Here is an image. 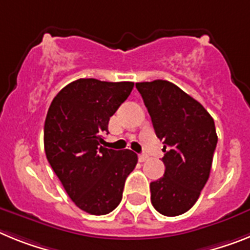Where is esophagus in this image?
<instances>
[{"label":"esophagus","mask_w":250,"mask_h":250,"mask_svg":"<svg viewBox=\"0 0 250 250\" xmlns=\"http://www.w3.org/2000/svg\"><path fill=\"white\" fill-rule=\"evenodd\" d=\"M138 160H140V162H145L148 160V156L147 155H138Z\"/></svg>","instance_id":"obj_1"}]
</instances>
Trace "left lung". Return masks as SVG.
<instances>
[{
    "mask_svg": "<svg viewBox=\"0 0 250 250\" xmlns=\"http://www.w3.org/2000/svg\"><path fill=\"white\" fill-rule=\"evenodd\" d=\"M136 88L164 143L165 173L149 185L151 203L162 215H181L209 179L218 143L215 123L199 102L167 80L136 83Z\"/></svg>",
    "mask_w": 250,
    "mask_h": 250,
    "instance_id": "8db88e82",
    "label": "left lung"
}]
</instances>
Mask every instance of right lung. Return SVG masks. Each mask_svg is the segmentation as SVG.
Wrapping results in <instances>:
<instances>
[{"label": "right lung", "instance_id": "obj_1", "mask_svg": "<svg viewBox=\"0 0 250 250\" xmlns=\"http://www.w3.org/2000/svg\"><path fill=\"white\" fill-rule=\"evenodd\" d=\"M132 82L78 79L56 94L44 127L46 158L66 194L83 211L105 215L122 200L138 161L131 149L102 146L108 122L133 89Z\"/></svg>", "mask_w": 250, "mask_h": 250}]
</instances>
